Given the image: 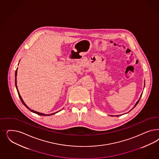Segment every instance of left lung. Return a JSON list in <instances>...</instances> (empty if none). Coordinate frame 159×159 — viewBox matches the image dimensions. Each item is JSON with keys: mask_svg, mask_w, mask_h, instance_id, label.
I'll use <instances>...</instances> for the list:
<instances>
[{"mask_svg": "<svg viewBox=\"0 0 159 159\" xmlns=\"http://www.w3.org/2000/svg\"><path fill=\"white\" fill-rule=\"evenodd\" d=\"M142 93H143V92L142 93V94H141V95H140V98L139 99L138 101L136 102V103H135V105H134V107H133V108H132V109H131L130 111H132V110L133 109V108H134V107H136V105H138V103L139 102V101H140V98H141V97H142ZM130 111H129V112H130ZM119 116V115H116V116ZM111 116H113V115H111Z\"/></svg>", "mask_w": 159, "mask_h": 159, "instance_id": "1", "label": "left lung"}]
</instances>
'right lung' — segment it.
<instances>
[{
  "label": "right lung",
  "mask_w": 159,
  "mask_h": 159,
  "mask_svg": "<svg viewBox=\"0 0 159 159\" xmlns=\"http://www.w3.org/2000/svg\"><path fill=\"white\" fill-rule=\"evenodd\" d=\"M17 68L16 69V70L15 72V85L16 88V89H17V93H18V95H19V97L20 98V99L21 101V102L26 107V108H27L29 110H30L31 112H32L34 113H36V114H37V115H41V116H50V115H54V114H55V113H56L58 112H57L53 113H51V114H44V113H42L39 112H37V111H34V110H32V109H31L30 108H29V107H28V106L26 105V103H25L24 102V101L23 100V99H22V98L20 96V93L19 92V90H18V88H17V80H16V77H17Z\"/></svg>",
  "instance_id": "1"
}]
</instances>
